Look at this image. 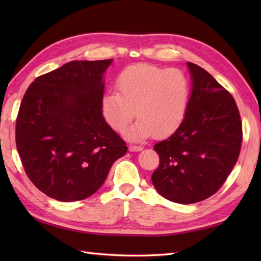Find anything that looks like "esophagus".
I'll list each match as a JSON object with an SVG mask.
<instances>
[{"label": "esophagus", "mask_w": 261, "mask_h": 261, "mask_svg": "<svg viewBox=\"0 0 261 261\" xmlns=\"http://www.w3.org/2000/svg\"><path fill=\"white\" fill-rule=\"evenodd\" d=\"M142 147L141 146H130L129 147V151L131 152H137V151H141L142 150Z\"/></svg>", "instance_id": "obj_1"}]
</instances>
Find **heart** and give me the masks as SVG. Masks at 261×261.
I'll return each mask as SVG.
<instances>
[{
	"mask_svg": "<svg viewBox=\"0 0 261 261\" xmlns=\"http://www.w3.org/2000/svg\"><path fill=\"white\" fill-rule=\"evenodd\" d=\"M116 90L118 93L104 95L102 113L120 134L136 114L139 119L126 135L131 140L174 134L185 119L191 96L190 81L184 71L151 64L127 66L116 79Z\"/></svg>",
	"mask_w": 261,
	"mask_h": 261,
	"instance_id": "obj_1",
	"label": "heart"
}]
</instances>
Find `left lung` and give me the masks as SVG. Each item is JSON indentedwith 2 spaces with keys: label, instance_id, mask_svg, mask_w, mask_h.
<instances>
[{
  "label": "left lung",
  "instance_id": "1",
  "mask_svg": "<svg viewBox=\"0 0 261 261\" xmlns=\"http://www.w3.org/2000/svg\"><path fill=\"white\" fill-rule=\"evenodd\" d=\"M190 103L180 126L153 149L159 154L152 184L179 204L201 202L223 185L239 157L242 124L234 98L199 66L187 63Z\"/></svg>",
  "mask_w": 261,
  "mask_h": 261
}]
</instances>
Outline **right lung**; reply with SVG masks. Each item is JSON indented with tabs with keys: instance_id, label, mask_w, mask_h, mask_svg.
Here are the masks:
<instances>
[{
	"instance_id": "right-lung-1",
	"label": "right lung",
	"mask_w": 261,
	"mask_h": 261,
	"mask_svg": "<svg viewBox=\"0 0 261 261\" xmlns=\"http://www.w3.org/2000/svg\"><path fill=\"white\" fill-rule=\"evenodd\" d=\"M112 62H69L39 76L22 98L15 125L22 165L33 185L57 201L93 195L126 153L102 113L103 76Z\"/></svg>"
}]
</instances>
